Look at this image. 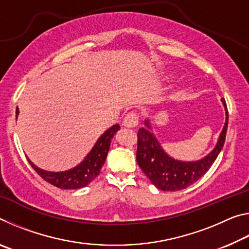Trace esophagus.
<instances>
[{
    "label": "esophagus",
    "mask_w": 249,
    "mask_h": 249,
    "mask_svg": "<svg viewBox=\"0 0 249 249\" xmlns=\"http://www.w3.org/2000/svg\"><path fill=\"white\" fill-rule=\"evenodd\" d=\"M123 125L125 127H128V128L136 127L138 125V115L136 113H133V112L128 113V114L124 117Z\"/></svg>",
    "instance_id": "esophagus-1"
}]
</instances>
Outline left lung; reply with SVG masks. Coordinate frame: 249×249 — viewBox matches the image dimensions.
<instances>
[{
    "instance_id": "obj_1",
    "label": "left lung",
    "mask_w": 249,
    "mask_h": 249,
    "mask_svg": "<svg viewBox=\"0 0 249 249\" xmlns=\"http://www.w3.org/2000/svg\"><path fill=\"white\" fill-rule=\"evenodd\" d=\"M225 108V123L218 136L217 142L210 153L199 160L184 161L168 155L155 136L149 119L144 121L145 126L138 129L136 160L151 183L162 191H179L199 180L215 161L225 142L229 113L225 100L222 99Z\"/></svg>"
}]
</instances>
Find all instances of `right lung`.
Instances as JSON below:
<instances>
[{
	"label": "right lung",
	"mask_w": 249,
	"mask_h": 249,
	"mask_svg": "<svg viewBox=\"0 0 249 249\" xmlns=\"http://www.w3.org/2000/svg\"><path fill=\"white\" fill-rule=\"evenodd\" d=\"M19 113L18 107L16 108V119H18ZM121 127L119 124H115L101 135L98 141L92 147L90 153L88 154L81 162L69 170L65 171H47L34 165L31 159L28 162L38 174L41 178L47 181L50 184L60 189H80L89 184L92 180H94L99 176L101 168L107 159V153L111 146V141L114 137L117 130Z\"/></svg>",
	"instance_id": "obj_1"
}]
</instances>
